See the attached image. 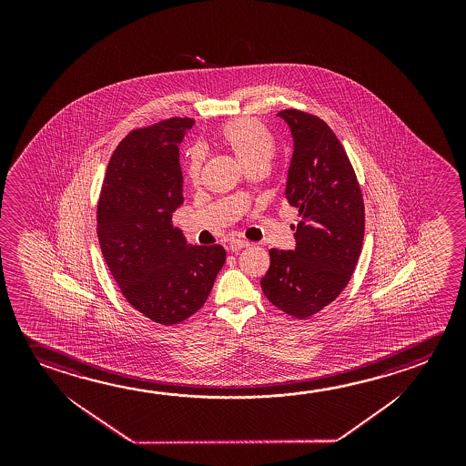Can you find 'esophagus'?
<instances>
[{"instance_id": "obj_1", "label": "esophagus", "mask_w": 466, "mask_h": 466, "mask_svg": "<svg viewBox=\"0 0 466 466\" xmlns=\"http://www.w3.org/2000/svg\"><path fill=\"white\" fill-rule=\"evenodd\" d=\"M250 245V242H247L244 238H232L229 242V250L232 252H237V250H242V248H247Z\"/></svg>"}]
</instances>
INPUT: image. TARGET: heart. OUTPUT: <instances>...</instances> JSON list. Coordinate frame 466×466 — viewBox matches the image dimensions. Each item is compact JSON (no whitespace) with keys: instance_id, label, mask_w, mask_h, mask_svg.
I'll return each instance as SVG.
<instances>
[{"instance_id":"1","label":"heart","mask_w":466,"mask_h":466,"mask_svg":"<svg viewBox=\"0 0 466 466\" xmlns=\"http://www.w3.org/2000/svg\"><path fill=\"white\" fill-rule=\"evenodd\" d=\"M216 141L226 151H229L237 162L245 168L263 167L267 168L269 160L273 159L276 153V141L273 133L258 120L253 118H237L224 123L216 131ZM203 157L198 149H191L187 154V177L191 184H197L199 180Z\"/></svg>"}]
</instances>
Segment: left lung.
<instances>
[{
	"label": "left lung",
	"mask_w": 466,
	"mask_h": 466,
	"mask_svg": "<svg viewBox=\"0 0 466 466\" xmlns=\"http://www.w3.org/2000/svg\"><path fill=\"white\" fill-rule=\"evenodd\" d=\"M294 137L286 197L299 211L296 248L269 250L261 278L268 300L296 319H309L348 286L364 240V198L351 160L317 115L281 110Z\"/></svg>",
	"instance_id": "8db88e82"
}]
</instances>
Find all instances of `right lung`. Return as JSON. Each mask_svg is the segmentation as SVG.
<instances>
[{
  "label": "right lung",
  "instance_id": "add662e5",
  "mask_svg": "<svg viewBox=\"0 0 466 466\" xmlns=\"http://www.w3.org/2000/svg\"><path fill=\"white\" fill-rule=\"evenodd\" d=\"M195 120L172 116L131 130L108 162L97 203V237L108 269L131 307L160 325L198 312L226 250L188 247L174 228L182 203L178 145Z\"/></svg>",
  "mask_w": 466,
  "mask_h": 466
}]
</instances>
